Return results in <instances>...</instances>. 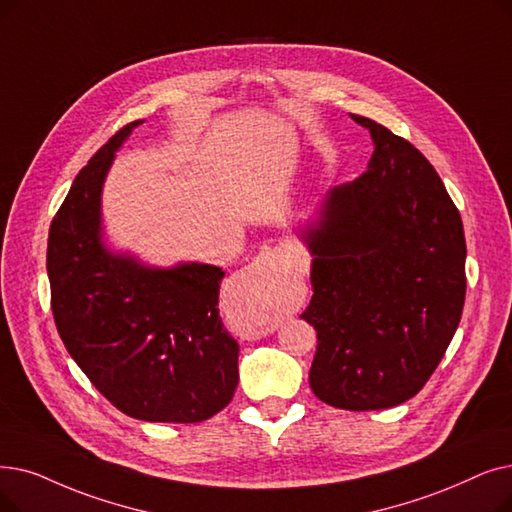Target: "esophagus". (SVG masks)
<instances>
[{
	"label": "esophagus",
	"mask_w": 512,
	"mask_h": 512,
	"mask_svg": "<svg viewBox=\"0 0 512 512\" xmlns=\"http://www.w3.org/2000/svg\"><path fill=\"white\" fill-rule=\"evenodd\" d=\"M280 259H282V255H280L278 249L265 247V249L259 251V255L247 265V268H244V272H247L253 278H257L259 282H268L278 274Z\"/></svg>",
	"instance_id": "34e87169"
}]
</instances>
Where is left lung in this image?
Returning a JSON list of instances; mask_svg holds the SVG:
<instances>
[{
	"instance_id": "left-lung-1",
	"label": "left lung",
	"mask_w": 512,
	"mask_h": 512,
	"mask_svg": "<svg viewBox=\"0 0 512 512\" xmlns=\"http://www.w3.org/2000/svg\"><path fill=\"white\" fill-rule=\"evenodd\" d=\"M349 117L370 131L372 159L295 232L314 284L301 314L318 332L311 391L362 412L408 402L441 362L462 316L466 242L433 165L387 127Z\"/></svg>"
}]
</instances>
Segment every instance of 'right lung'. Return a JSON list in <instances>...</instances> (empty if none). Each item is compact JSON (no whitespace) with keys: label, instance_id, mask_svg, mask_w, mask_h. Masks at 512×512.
Instances as JSON below:
<instances>
[{"label":"right lung","instance_id":"obj_1","mask_svg":"<svg viewBox=\"0 0 512 512\" xmlns=\"http://www.w3.org/2000/svg\"><path fill=\"white\" fill-rule=\"evenodd\" d=\"M142 123L125 125L94 154L52 221V311L66 351L123 414L201 422L224 410L238 385V343L217 309L224 272L198 261L148 265L104 238L106 175Z\"/></svg>","mask_w":512,"mask_h":512}]
</instances>
